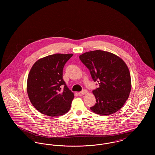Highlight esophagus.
I'll return each mask as SVG.
<instances>
[{
	"mask_svg": "<svg viewBox=\"0 0 155 155\" xmlns=\"http://www.w3.org/2000/svg\"><path fill=\"white\" fill-rule=\"evenodd\" d=\"M87 93V91L85 90V89H84V90L80 92H79V94H80V95H85V94H86Z\"/></svg>",
	"mask_w": 155,
	"mask_h": 155,
	"instance_id": "esophagus-1",
	"label": "esophagus"
}]
</instances>
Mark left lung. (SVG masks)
<instances>
[{"label": "left lung", "instance_id": "1", "mask_svg": "<svg viewBox=\"0 0 155 155\" xmlns=\"http://www.w3.org/2000/svg\"><path fill=\"white\" fill-rule=\"evenodd\" d=\"M79 58L99 86L92 91L96 103L91 110L102 116L119 110L131 89L130 73L125 62L113 53L100 50L84 53Z\"/></svg>", "mask_w": 155, "mask_h": 155}]
</instances>
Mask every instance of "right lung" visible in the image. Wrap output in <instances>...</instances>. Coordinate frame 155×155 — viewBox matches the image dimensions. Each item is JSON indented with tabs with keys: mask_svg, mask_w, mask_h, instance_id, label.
<instances>
[{
	"mask_svg": "<svg viewBox=\"0 0 155 155\" xmlns=\"http://www.w3.org/2000/svg\"><path fill=\"white\" fill-rule=\"evenodd\" d=\"M73 55L56 53L46 56L37 60L30 70L28 95L34 107L45 115L60 116L71 107L74 94L63 80V70Z\"/></svg>",
	"mask_w": 155,
	"mask_h": 155,
	"instance_id": "1",
	"label": "right lung"
}]
</instances>
